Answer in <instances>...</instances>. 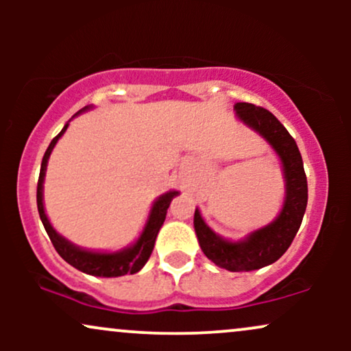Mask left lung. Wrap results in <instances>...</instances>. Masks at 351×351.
I'll use <instances>...</instances> for the list:
<instances>
[{
	"mask_svg": "<svg viewBox=\"0 0 351 351\" xmlns=\"http://www.w3.org/2000/svg\"><path fill=\"white\" fill-rule=\"evenodd\" d=\"M234 110L244 123L259 132L272 145L284 165L287 183V195L279 217L269 226L252 232L241 243H229L216 236L206 226L198 209L195 211V231L204 256L217 267L231 272H244L276 263L287 251L304 219L308 189L299 147L276 115H272L267 108L247 102H237Z\"/></svg>",
	"mask_w": 351,
	"mask_h": 351,
	"instance_id": "left-lung-1",
	"label": "left lung"
}]
</instances>
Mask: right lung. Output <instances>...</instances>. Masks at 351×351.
I'll use <instances>...</instances> for the list:
<instances>
[{"mask_svg": "<svg viewBox=\"0 0 351 351\" xmlns=\"http://www.w3.org/2000/svg\"><path fill=\"white\" fill-rule=\"evenodd\" d=\"M67 125L69 123L64 125L60 134L52 138V142L49 143V147H47L46 153H44L41 171H39L38 195H36V198H38V211H39V216H41L44 229H46L47 236H49L51 243L54 245V249L58 251L59 256L62 257L66 263H69L72 267L79 269V271L90 274V276H97V277H119V276H125V274L138 272L140 269L147 264V261L150 259L153 247H155L156 234H158L165 217H167V209L170 206L173 196L178 195V191H170L167 193V195L160 196L158 201L153 204L152 215L148 217L147 226H145L142 236L138 237V241H136L132 247L115 254L88 252V251H84V249L75 247V245H72L69 241L60 237L58 232L52 229L43 206V181H44V173H46L47 158H49L52 148H54V145L58 143L60 135L66 132Z\"/></svg>", "mask_w": 351, "mask_h": 351, "instance_id": "add662e5", "label": "right lung"}]
</instances>
